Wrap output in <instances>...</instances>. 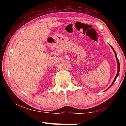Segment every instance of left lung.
I'll use <instances>...</instances> for the list:
<instances>
[{
    "label": "left lung",
    "instance_id": "left-lung-1",
    "mask_svg": "<svg viewBox=\"0 0 126 126\" xmlns=\"http://www.w3.org/2000/svg\"><path fill=\"white\" fill-rule=\"evenodd\" d=\"M111 48H112V50H113V51H114V53H115V58H116V60H117V64H118V70H117V75H116V76H115V78H114V80H113V82H112V84L111 85V86H110L109 88H108L107 89H109L111 87V86H112V85H113V83H114V82L115 81V80H116V79H117V78L118 77V75H119V72H120V63H119V61H118V58H117V54H116V53H115V50H114V48H113V47H112V46H111ZM107 89H106V90H107Z\"/></svg>",
    "mask_w": 126,
    "mask_h": 126
}]
</instances>
